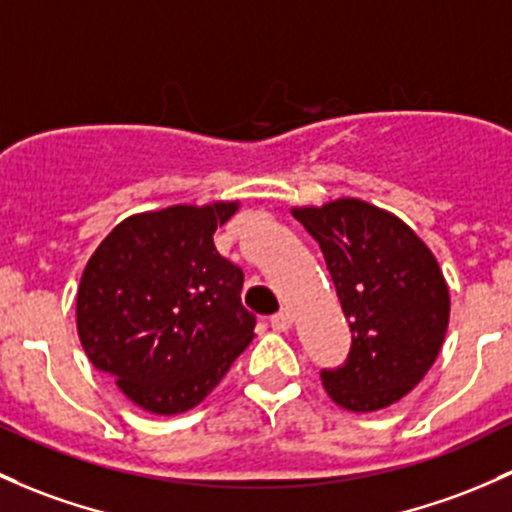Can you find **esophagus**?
Here are the masks:
<instances>
[{"instance_id":"esophagus-1","label":"esophagus","mask_w":512,"mask_h":512,"mask_svg":"<svg viewBox=\"0 0 512 512\" xmlns=\"http://www.w3.org/2000/svg\"><path fill=\"white\" fill-rule=\"evenodd\" d=\"M292 324H294V316H292V311H287V309H282L279 314H274L270 319V326L274 328V331H289Z\"/></svg>"}]
</instances>
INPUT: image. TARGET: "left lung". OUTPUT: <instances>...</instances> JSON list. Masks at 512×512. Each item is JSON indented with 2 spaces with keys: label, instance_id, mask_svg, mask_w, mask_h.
<instances>
[{
  "label": "left lung",
  "instance_id": "obj_1",
  "mask_svg": "<svg viewBox=\"0 0 512 512\" xmlns=\"http://www.w3.org/2000/svg\"><path fill=\"white\" fill-rule=\"evenodd\" d=\"M319 242L353 341L346 363L321 370L343 410L375 412L427 375L449 326V287L432 250L397 215L358 198L294 208Z\"/></svg>",
  "mask_w": 512,
  "mask_h": 512
}]
</instances>
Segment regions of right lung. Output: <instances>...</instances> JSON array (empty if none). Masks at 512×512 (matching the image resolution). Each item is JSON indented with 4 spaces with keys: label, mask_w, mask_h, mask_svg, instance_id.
Segmentation results:
<instances>
[{
    "label": "right lung",
    "mask_w": 512,
    "mask_h": 512,
    "mask_svg": "<svg viewBox=\"0 0 512 512\" xmlns=\"http://www.w3.org/2000/svg\"><path fill=\"white\" fill-rule=\"evenodd\" d=\"M235 211L238 203L220 201L129 215L85 265L80 343L142 410L196 407L255 338L242 270L213 245Z\"/></svg>",
    "instance_id": "obj_1"
}]
</instances>
